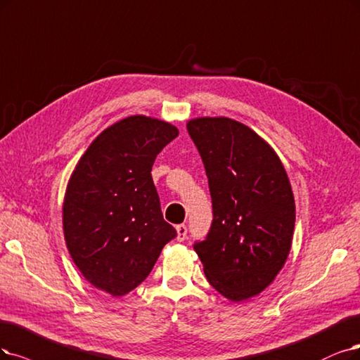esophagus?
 Segmentation results:
<instances>
[{"instance_id":"1","label":"esophagus","mask_w":360,"mask_h":360,"mask_svg":"<svg viewBox=\"0 0 360 360\" xmlns=\"http://www.w3.org/2000/svg\"><path fill=\"white\" fill-rule=\"evenodd\" d=\"M176 233H178V236H176L178 242H184L185 238H187V233H188V230H187V225H185V224L176 225Z\"/></svg>"}]
</instances>
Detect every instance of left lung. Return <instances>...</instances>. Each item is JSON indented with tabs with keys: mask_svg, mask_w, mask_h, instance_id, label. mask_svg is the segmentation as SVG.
Instances as JSON below:
<instances>
[{
	"mask_svg": "<svg viewBox=\"0 0 360 360\" xmlns=\"http://www.w3.org/2000/svg\"><path fill=\"white\" fill-rule=\"evenodd\" d=\"M187 130L205 165L214 215L194 250L221 295L255 297L290 250L295 202L286 170L271 146L236 120L195 118Z\"/></svg>",
	"mask_w": 360,
	"mask_h": 360,
	"instance_id": "1",
	"label": "left lung"
}]
</instances>
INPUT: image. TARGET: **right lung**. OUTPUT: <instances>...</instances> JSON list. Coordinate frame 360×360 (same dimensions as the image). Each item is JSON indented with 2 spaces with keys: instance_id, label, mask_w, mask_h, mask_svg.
I'll list each match as a JSON object with an SVG mask.
<instances>
[{
  "instance_id": "obj_1",
  "label": "right lung",
  "mask_w": 360,
  "mask_h": 360,
  "mask_svg": "<svg viewBox=\"0 0 360 360\" xmlns=\"http://www.w3.org/2000/svg\"><path fill=\"white\" fill-rule=\"evenodd\" d=\"M178 136L162 120L131 115L105 129L72 172L63 234L86 281L123 297L141 285L176 237L151 178L157 154Z\"/></svg>"
}]
</instances>
